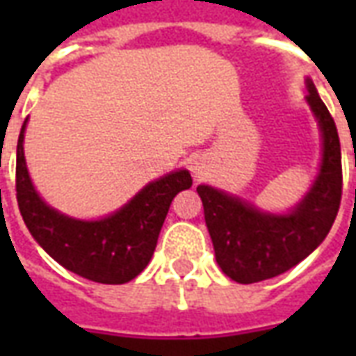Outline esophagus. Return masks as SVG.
Returning a JSON list of instances; mask_svg holds the SVG:
<instances>
[{"mask_svg": "<svg viewBox=\"0 0 356 356\" xmlns=\"http://www.w3.org/2000/svg\"><path fill=\"white\" fill-rule=\"evenodd\" d=\"M191 171H193L194 179H198V181H200V179L206 175V163H204V160L194 158L193 162H191Z\"/></svg>", "mask_w": 356, "mask_h": 356, "instance_id": "1", "label": "esophagus"}]
</instances>
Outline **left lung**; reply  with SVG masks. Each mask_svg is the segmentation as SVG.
<instances>
[{"mask_svg": "<svg viewBox=\"0 0 356 356\" xmlns=\"http://www.w3.org/2000/svg\"><path fill=\"white\" fill-rule=\"evenodd\" d=\"M307 104L318 122L322 160L318 175L296 208L263 211L216 186L198 185L217 265L234 282L254 284L296 267L321 246L341 202V148L334 120L313 80H305Z\"/></svg>", "mask_w": 356, "mask_h": 356, "instance_id": "left-lung-1", "label": "left lung"}]
</instances>
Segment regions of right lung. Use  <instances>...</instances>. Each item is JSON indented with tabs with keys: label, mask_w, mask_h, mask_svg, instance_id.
Here are the masks:
<instances>
[{
	"label": "right lung",
	"mask_w": 356,
	"mask_h": 356,
	"mask_svg": "<svg viewBox=\"0 0 356 356\" xmlns=\"http://www.w3.org/2000/svg\"><path fill=\"white\" fill-rule=\"evenodd\" d=\"M26 122L17 143V202L30 234L55 261L88 280H133L154 254L171 200L193 186L191 173L175 170L150 181L125 206L101 219L68 217L45 204L32 185L24 158Z\"/></svg>",
	"instance_id": "right-lung-1"
}]
</instances>
